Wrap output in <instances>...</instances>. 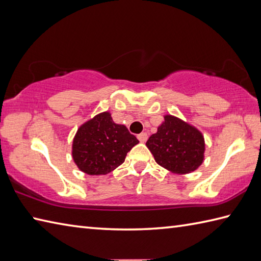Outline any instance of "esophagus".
<instances>
[{"label":"esophagus","mask_w":261,"mask_h":261,"mask_svg":"<svg viewBox=\"0 0 261 261\" xmlns=\"http://www.w3.org/2000/svg\"><path fill=\"white\" fill-rule=\"evenodd\" d=\"M138 139H139L140 142L145 143L148 139V134H147V132H141L140 135H138Z\"/></svg>","instance_id":"esophagus-1"}]
</instances>
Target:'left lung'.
<instances>
[{"instance_id": "1", "label": "left lung", "mask_w": 261, "mask_h": 261, "mask_svg": "<svg viewBox=\"0 0 261 261\" xmlns=\"http://www.w3.org/2000/svg\"><path fill=\"white\" fill-rule=\"evenodd\" d=\"M164 119L146 143L156 163L175 174L196 170L204 160L202 132L174 115H165Z\"/></svg>"}]
</instances>
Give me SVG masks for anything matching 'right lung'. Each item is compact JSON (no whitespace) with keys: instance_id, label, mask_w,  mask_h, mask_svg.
I'll use <instances>...</instances> for the list:
<instances>
[{"instance_id":"right-lung-1","label":"right lung","mask_w":261,"mask_h":261,"mask_svg":"<svg viewBox=\"0 0 261 261\" xmlns=\"http://www.w3.org/2000/svg\"><path fill=\"white\" fill-rule=\"evenodd\" d=\"M139 140L126 126L116 124L103 112L82 124L73 140L71 154L77 167L87 175H107L124 162Z\"/></svg>"}]
</instances>
